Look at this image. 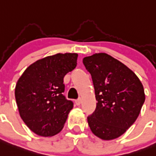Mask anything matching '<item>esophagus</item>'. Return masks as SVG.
Masks as SVG:
<instances>
[{
    "label": "esophagus",
    "mask_w": 156,
    "mask_h": 156,
    "mask_svg": "<svg viewBox=\"0 0 156 156\" xmlns=\"http://www.w3.org/2000/svg\"><path fill=\"white\" fill-rule=\"evenodd\" d=\"M80 103H81V98H78V99L76 100V104L77 106H79Z\"/></svg>",
    "instance_id": "obj_1"
}]
</instances>
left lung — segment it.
Returning a JSON list of instances; mask_svg holds the SVG:
<instances>
[{
  "label": "left lung",
  "instance_id": "1",
  "mask_svg": "<svg viewBox=\"0 0 156 156\" xmlns=\"http://www.w3.org/2000/svg\"><path fill=\"white\" fill-rule=\"evenodd\" d=\"M83 63L91 74L98 101L87 118L89 128L102 140L117 138L139 115L145 102L143 85L132 70L105 53L85 57Z\"/></svg>",
  "mask_w": 156,
  "mask_h": 156
}]
</instances>
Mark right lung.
Wrapping results in <instances>:
<instances>
[{"instance_id":"obj_1","label":"right lung","mask_w":156,"mask_h":156,"mask_svg":"<svg viewBox=\"0 0 156 156\" xmlns=\"http://www.w3.org/2000/svg\"><path fill=\"white\" fill-rule=\"evenodd\" d=\"M77 54H57L37 60L23 73L15 87L19 115L27 126L42 137L58 133L73 102L67 100L63 78L76 67Z\"/></svg>"}]
</instances>
